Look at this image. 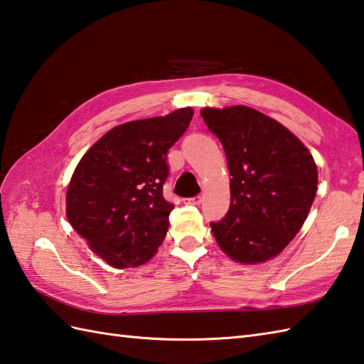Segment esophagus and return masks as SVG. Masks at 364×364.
Returning a JSON list of instances; mask_svg holds the SVG:
<instances>
[{
  "label": "esophagus",
  "mask_w": 364,
  "mask_h": 364,
  "mask_svg": "<svg viewBox=\"0 0 364 364\" xmlns=\"http://www.w3.org/2000/svg\"><path fill=\"white\" fill-rule=\"evenodd\" d=\"M184 203L192 205V206H198L200 203H202V197L196 196V197H191V198H184Z\"/></svg>",
  "instance_id": "1"
}]
</instances>
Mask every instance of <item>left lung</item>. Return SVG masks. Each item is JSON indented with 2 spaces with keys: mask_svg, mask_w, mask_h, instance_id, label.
I'll list each match as a JSON object with an SVG mask.
<instances>
[{
  "mask_svg": "<svg viewBox=\"0 0 364 364\" xmlns=\"http://www.w3.org/2000/svg\"><path fill=\"white\" fill-rule=\"evenodd\" d=\"M230 170V210L211 222L231 259L255 264L277 257L306 220L318 191V167L306 146L282 123L249 106L205 107Z\"/></svg>",
  "mask_w": 364,
  "mask_h": 364,
  "instance_id": "obj_1",
  "label": "left lung"
}]
</instances>
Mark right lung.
Instances as JSON below:
<instances>
[{
	"instance_id": "right-lung-1",
	"label": "right lung",
	"mask_w": 364,
	"mask_h": 364,
	"mask_svg": "<svg viewBox=\"0 0 364 364\" xmlns=\"http://www.w3.org/2000/svg\"><path fill=\"white\" fill-rule=\"evenodd\" d=\"M194 111L123 123L98 139L67 189V219L90 250L117 269L149 261L168 230L173 205L162 196L167 151Z\"/></svg>"
}]
</instances>
